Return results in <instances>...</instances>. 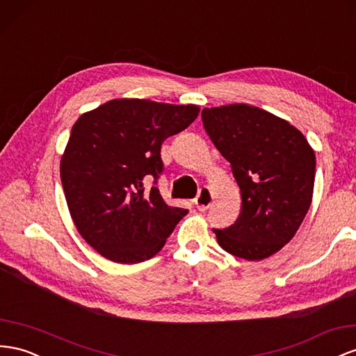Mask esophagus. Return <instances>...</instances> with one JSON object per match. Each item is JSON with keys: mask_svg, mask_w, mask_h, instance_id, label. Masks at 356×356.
<instances>
[{"mask_svg": "<svg viewBox=\"0 0 356 356\" xmlns=\"http://www.w3.org/2000/svg\"><path fill=\"white\" fill-rule=\"evenodd\" d=\"M213 204V195L208 187H200L197 196L195 197V205L197 207L199 211H205Z\"/></svg>", "mask_w": 356, "mask_h": 356, "instance_id": "34e87169", "label": "esophagus"}]
</instances>
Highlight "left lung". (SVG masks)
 Returning a JSON list of instances; mask_svg holds the SVG:
<instances>
[{
	"label": "left lung",
	"mask_w": 356,
	"mask_h": 356,
	"mask_svg": "<svg viewBox=\"0 0 356 356\" xmlns=\"http://www.w3.org/2000/svg\"><path fill=\"white\" fill-rule=\"evenodd\" d=\"M202 122L243 199L235 225L214 229L220 247L247 261L270 257L295 236L310 208L314 151L289 122L248 104L207 108Z\"/></svg>",
	"instance_id": "left-lung-1"
}]
</instances>
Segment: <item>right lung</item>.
Instances as JSON below:
<instances>
[{"mask_svg": "<svg viewBox=\"0 0 356 356\" xmlns=\"http://www.w3.org/2000/svg\"><path fill=\"white\" fill-rule=\"evenodd\" d=\"M197 113L195 104L117 99L74 122L61 182L74 226L103 257L117 264L147 261L188 213L169 207L160 195V148Z\"/></svg>", "mask_w": 356, "mask_h": 356, "instance_id": "1", "label": "right lung"}]
</instances>
